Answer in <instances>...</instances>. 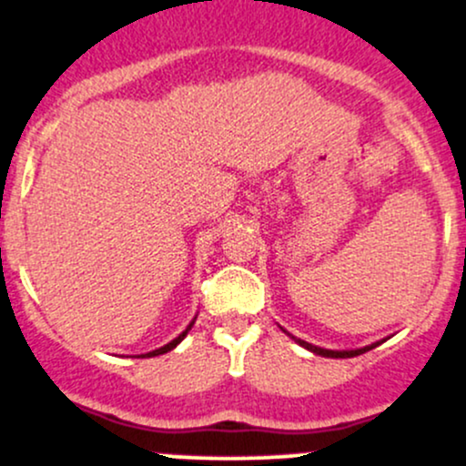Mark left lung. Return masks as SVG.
<instances>
[{"mask_svg": "<svg viewBox=\"0 0 466 466\" xmlns=\"http://www.w3.org/2000/svg\"><path fill=\"white\" fill-rule=\"evenodd\" d=\"M293 339H295V342L299 344V347L309 349V351L315 353V355H322V358H355V355L371 351V349H375V347H378V344H382V342H384V339H380V342H373V344H369V347H362V349H351V351H331V349L315 347V344L304 342V339H298V338H293Z\"/></svg>", "mask_w": 466, "mask_h": 466, "instance_id": "8db88e82", "label": "left lung"}]
</instances>
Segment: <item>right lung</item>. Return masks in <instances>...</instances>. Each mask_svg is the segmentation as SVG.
I'll return each instance as SVG.
<instances>
[{"label": "right lung", "instance_id": "right-lung-1", "mask_svg": "<svg viewBox=\"0 0 466 466\" xmlns=\"http://www.w3.org/2000/svg\"><path fill=\"white\" fill-rule=\"evenodd\" d=\"M193 322H195V319H193ZM193 322H191V324H188V327H187V329H184V331H182V333H179V335H177V338H175V339H173V342L164 344V347L155 349V351H151V353H144V355H142V358H155V355H162V353H168V351H173V349H175V347H177V344H179V342H182V339H184V338H187V333H188V331H191Z\"/></svg>", "mask_w": 466, "mask_h": 466}]
</instances>
